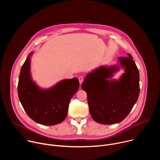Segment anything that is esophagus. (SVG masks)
Listing matches in <instances>:
<instances>
[{"label":"esophagus","instance_id":"obj_1","mask_svg":"<svg viewBox=\"0 0 160 160\" xmlns=\"http://www.w3.org/2000/svg\"><path fill=\"white\" fill-rule=\"evenodd\" d=\"M78 80H79V82H80V84L81 85L82 83V82H83V80H84V78L83 77H80L79 78H78Z\"/></svg>","mask_w":160,"mask_h":160}]
</instances>
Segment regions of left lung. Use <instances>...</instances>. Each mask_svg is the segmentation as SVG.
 Returning <instances> with one entry per match:
<instances>
[{
    "instance_id": "obj_1",
    "label": "left lung",
    "mask_w": 160,
    "mask_h": 160,
    "mask_svg": "<svg viewBox=\"0 0 160 160\" xmlns=\"http://www.w3.org/2000/svg\"><path fill=\"white\" fill-rule=\"evenodd\" d=\"M132 58L130 54L119 57L120 66H101L86 76L81 87L87 93L89 111L95 122L104 125L120 123L138 101L139 73ZM120 67L124 68L125 73L118 81L110 80Z\"/></svg>"
}]
</instances>
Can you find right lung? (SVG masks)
Segmentation results:
<instances>
[{
    "label": "right lung",
    "instance_id": "1",
    "mask_svg": "<svg viewBox=\"0 0 160 160\" xmlns=\"http://www.w3.org/2000/svg\"><path fill=\"white\" fill-rule=\"evenodd\" d=\"M31 52L20 71L18 93L28 117L43 125H54L66 117L72 97L79 88L77 78L63 80L49 89H42L33 82L30 73Z\"/></svg>",
    "mask_w": 160,
    "mask_h": 160
}]
</instances>
